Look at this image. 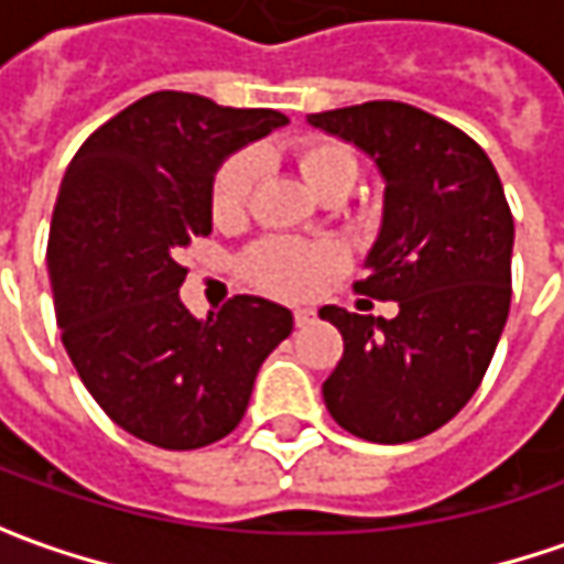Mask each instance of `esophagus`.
<instances>
[{"label": "esophagus", "instance_id": "34e87169", "mask_svg": "<svg viewBox=\"0 0 564 564\" xmlns=\"http://www.w3.org/2000/svg\"><path fill=\"white\" fill-rule=\"evenodd\" d=\"M311 319H314L311 311H294V326H307Z\"/></svg>", "mask_w": 564, "mask_h": 564}]
</instances>
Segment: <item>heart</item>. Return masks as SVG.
Instances as JSON below:
<instances>
[{"label": "heart", "instance_id": "heart-1", "mask_svg": "<svg viewBox=\"0 0 564 564\" xmlns=\"http://www.w3.org/2000/svg\"><path fill=\"white\" fill-rule=\"evenodd\" d=\"M289 156L301 178L319 197H345L358 182V156L348 143L326 134H304L289 143ZM260 182V156L253 150L231 153L216 169L209 185V213L219 226L245 219L253 191ZM341 267V250L329 241H294L263 238L245 253L241 270L257 289L282 297H301L314 292L319 279Z\"/></svg>", "mask_w": 564, "mask_h": 564}]
</instances>
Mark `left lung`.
Segmentation results:
<instances>
[{
  "instance_id": "1",
  "label": "left lung",
  "mask_w": 564,
  "mask_h": 564,
  "mask_svg": "<svg viewBox=\"0 0 564 564\" xmlns=\"http://www.w3.org/2000/svg\"><path fill=\"white\" fill-rule=\"evenodd\" d=\"M358 143L386 178L379 241L360 294L399 316L323 307L345 351L323 382L338 426L399 445L448 423L484 382L511 304L514 219L496 165L462 128L395 99L311 116Z\"/></svg>"
}]
</instances>
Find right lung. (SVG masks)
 <instances>
[{
    "instance_id": "right-lung-1",
    "label": "right lung",
    "mask_w": 564,
    "mask_h": 564,
    "mask_svg": "<svg viewBox=\"0 0 564 564\" xmlns=\"http://www.w3.org/2000/svg\"><path fill=\"white\" fill-rule=\"evenodd\" d=\"M285 121L160 90L99 124L62 178L46 248L62 345L99 408L143 443H219L292 333V314L263 297L235 294L206 319L178 297V253L213 228L216 165Z\"/></svg>"
}]
</instances>
